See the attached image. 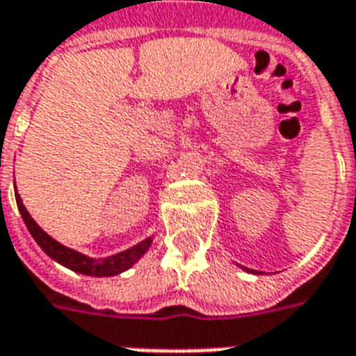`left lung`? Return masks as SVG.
Returning a JSON list of instances; mask_svg holds the SVG:
<instances>
[{
  "instance_id": "left-lung-1",
  "label": "left lung",
  "mask_w": 356,
  "mask_h": 356,
  "mask_svg": "<svg viewBox=\"0 0 356 356\" xmlns=\"http://www.w3.org/2000/svg\"><path fill=\"white\" fill-rule=\"evenodd\" d=\"M243 270L249 271V273H254V275H260V271H257V270H248V268H243Z\"/></svg>"
}]
</instances>
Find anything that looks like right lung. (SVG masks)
<instances>
[{
	"label": "right lung",
	"instance_id": "right-lung-1",
	"mask_svg": "<svg viewBox=\"0 0 356 356\" xmlns=\"http://www.w3.org/2000/svg\"><path fill=\"white\" fill-rule=\"evenodd\" d=\"M16 205H18V211L24 218L25 225L29 229L31 236L35 238L36 243L40 245L42 251L51 257L53 260H57L58 264L66 266L72 271H77L81 275H90V277H113L118 275L122 271L129 270L131 266L136 264L142 257L145 254V251L149 249L153 238H145L140 243L133 245V248L125 249L122 253L111 254L107 259H92V257H86V254L75 251V249H70L66 245H63L60 242H57L55 238H51L47 233H44L40 229V225L31 218V214L27 212L25 205L22 203V197H19L18 190H16Z\"/></svg>",
	"mask_w": 356,
	"mask_h": 356
}]
</instances>
